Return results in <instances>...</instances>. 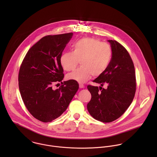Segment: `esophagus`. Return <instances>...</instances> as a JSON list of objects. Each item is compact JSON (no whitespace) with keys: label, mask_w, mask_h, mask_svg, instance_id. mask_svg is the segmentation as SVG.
Instances as JSON below:
<instances>
[{"label":"esophagus","mask_w":157,"mask_h":157,"mask_svg":"<svg viewBox=\"0 0 157 157\" xmlns=\"http://www.w3.org/2000/svg\"><path fill=\"white\" fill-rule=\"evenodd\" d=\"M85 87L84 85L82 84V83H79V88H83Z\"/></svg>","instance_id":"34e87169"}]
</instances>
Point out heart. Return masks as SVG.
Here are the masks:
<instances>
[{"mask_svg": "<svg viewBox=\"0 0 157 157\" xmlns=\"http://www.w3.org/2000/svg\"><path fill=\"white\" fill-rule=\"evenodd\" d=\"M72 52L64 53L60 57V63L64 70H74L79 61L81 66L68 74V80L84 83L91 76L98 77L104 73L112 59V49L108 44L100 40L85 37L75 42Z\"/></svg>", "mask_w": 157, "mask_h": 157, "instance_id": "1", "label": "heart"}]
</instances>
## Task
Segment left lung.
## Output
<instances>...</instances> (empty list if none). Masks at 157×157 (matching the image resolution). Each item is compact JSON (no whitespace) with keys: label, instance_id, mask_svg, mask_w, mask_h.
<instances>
[{"label":"left lung","instance_id":"left-lung-1","mask_svg":"<svg viewBox=\"0 0 157 157\" xmlns=\"http://www.w3.org/2000/svg\"><path fill=\"white\" fill-rule=\"evenodd\" d=\"M112 56L106 71L93 80L101 86L88 85L91 100L87 105L95 120L109 123L120 117L133 101L136 77L133 61L126 49L116 40H110ZM108 84L107 89L102 88Z\"/></svg>","mask_w":157,"mask_h":157}]
</instances>
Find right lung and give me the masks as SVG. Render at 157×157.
I'll list each match as a JSON object with an SVG mask.
<instances>
[{"mask_svg":"<svg viewBox=\"0 0 157 157\" xmlns=\"http://www.w3.org/2000/svg\"><path fill=\"white\" fill-rule=\"evenodd\" d=\"M72 33L42 37L27 52L21 65L18 80L23 101L29 113L42 122H51L67 109L78 90L77 82H62V52ZM61 83L56 90L53 85Z\"/></svg>","mask_w":157,"mask_h":157,"instance_id":"obj_1","label":"right lung"}]
</instances>
